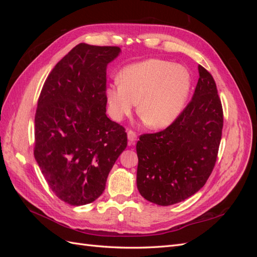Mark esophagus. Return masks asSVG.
<instances>
[{"mask_svg": "<svg viewBox=\"0 0 257 257\" xmlns=\"http://www.w3.org/2000/svg\"><path fill=\"white\" fill-rule=\"evenodd\" d=\"M127 139H128V145H135L137 141V135L133 131H127Z\"/></svg>", "mask_w": 257, "mask_h": 257, "instance_id": "esophagus-1", "label": "esophagus"}]
</instances>
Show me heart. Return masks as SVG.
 <instances>
[{
    "instance_id": "b5f03b06",
    "label": "heart",
    "mask_w": 257,
    "mask_h": 257,
    "mask_svg": "<svg viewBox=\"0 0 257 257\" xmlns=\"http://www.w3.org/2000/svg\"><path fill=\"white\" fill-rule=\"evenodd\" d=\"M106 88V99L115 121L137 111L151 128H165L182 112L192 88L188 68L172 62L149 59L124 67Z\"/></svg>"
}]
</instances>
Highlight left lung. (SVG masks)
Wrapping results in <instances>:
<instances>
[{
    "mask_svg": "<svg viewBox=\"0 0 257 257\" xmlns=\"http://www.w3.org/2000/svg\"><path fill=\"white\" fill-rule=\"evenodd\" d=\"M192 100L164 131L142 135L136 145L137 189L150 203L170 206L191 197L207 182L222 137L223 110L216 84L198 65Z\"/></svg>",
    "mask_w": 257,
    "mask_h": 257,
    "instance_id": "8db88e82",
    "label": "left lung"
}]
</instances>
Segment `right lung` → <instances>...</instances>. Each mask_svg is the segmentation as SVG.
I'll return each mask as SVG.
<instances>
[{
    "label": "right lung",
    "instance_id": "obj_1",
    "mask_svg": "<svg viewBox=\"0 0 257 257\" xmlns=\"http://www.w3.org/2000/svg\"><path fill=\"white\" fill-rule=\"evenodd\" d=\"M120 52L77 45L53 67L38 98L34 157L52 192L72 206L102 195L127 146L125 130L106 115V69Z\"/></svg>",
    "mask_w": 257,
    "mask_h": 257
}]
</instances>
